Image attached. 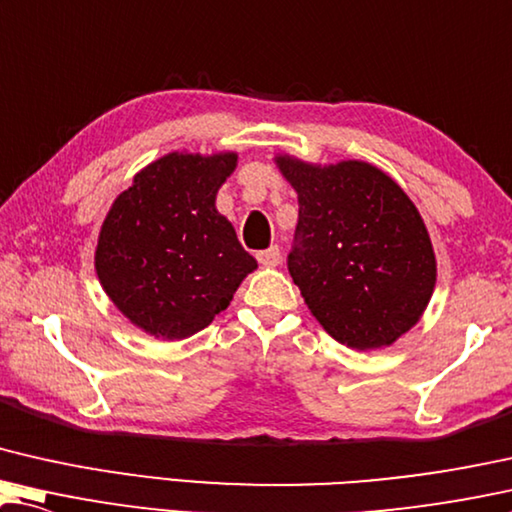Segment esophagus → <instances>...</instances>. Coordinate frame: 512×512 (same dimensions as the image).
I'll list each match as a JSON object with an SVG mask.
<instances>
[{"label":"esophagus","mask_w":512,"mask_h":512,"mask_svg":"<svg viewBox=\"0 0 512 512\" xmlns=\"http://www.w3.org/2000/svg\"><path fill=\"white\" fill-rule=\"evenodd\" d=\"M256 258H258V263L265 265V268H274V265H279V261H281V251L277 244H272L270 249L258 251Z\"/></svg>","instance_id":"obj_1"}]
</instances>
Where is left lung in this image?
Listing matches in <instances>:
<instances>
[{"mask_svg":"<svg viewBox=\"0 0 512 512\" xmlns=\"http://www.w3.org/2000/svg\"><path fill=\"white\" fill-rule=\"evenodd\" d=\"M298 191L288 272L332 339L355 351L395 344L436 286L432 240L402 187L367 161L307 164L277 154Z\"/></svg>","mask_w":512,"mask_h":512,"instance_id":"1","label":"left lung"}]
</instances>
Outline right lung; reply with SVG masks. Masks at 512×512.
Listing matches in <instances>:
<instances>
[{
    "label": "right lung",
    "mask_w": 512,
    "mask_h": 512,
    "mask_svg": "<svg viewBox=\"0 0 512 512\" xmlns=\"http://www.w3.org/2000/svg\"><path fill=\"white\" fill-rule=\"evenodd\" d=\"M235 152H170L133 175L103 219L94 268L103 291L147 335L187 339L231 305L258 268L219 214Z\"/></svg>",
    "instance_id": "1"
}]
</instances>
